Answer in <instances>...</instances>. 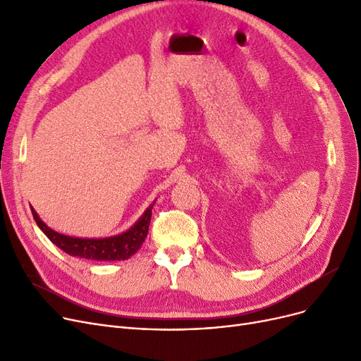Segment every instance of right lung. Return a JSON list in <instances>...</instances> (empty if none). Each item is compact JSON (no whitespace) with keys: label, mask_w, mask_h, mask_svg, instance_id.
I'll return each instance as SVG.
<instances>
[{"label":"right lung","mask_w":361,"mask_h":361,"mask_svg":"<svg viewBox=\"0 0 361 361\" xmlns=\"http://www.w3.org/2000/svg\"><path fill=\"white\" fill-rule=\"evenodd\" d=\"M32 215L37 226L44 234L63 252L70 256H78L92 260H126L135 255L149 233V224L152 218V206H149L143 216L131 226V228L120 235L109 238H74L60 233H55L47 226L32 207Z\"/></svg>","instance_id":"right-lung-1"}]
</instances>
